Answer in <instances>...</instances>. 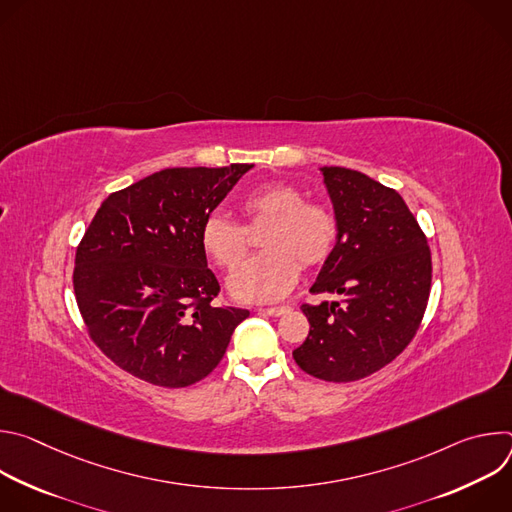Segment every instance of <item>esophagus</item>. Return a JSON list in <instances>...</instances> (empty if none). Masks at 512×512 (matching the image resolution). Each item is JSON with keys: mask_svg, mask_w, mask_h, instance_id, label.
Returning <instances> with one entry per match:
<instances>
[{"mask_svg": "<svg viewBox=\"0 0 512 512\" xmlns=\"http://www.w3.org/2000/svg\"><path fill=\"white\" fill-rule=\"evenodd\" d=\"M259 312H261V314H267V316L277 318V316L285 314V312H287V308H285V306H273V308H259Z\"/></svg>", "mask_w": 512, "mask_h": 512, "instance_id": "obj_1", "label": "esophagus"}]
</instances>
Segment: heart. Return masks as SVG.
<instances>
[{
  "instance_id": "b5f03b06",
  "label": "heart",
  "mask_w": 512,
  "mask_h": 512,
  "mask_svg": "<svg viewBox=\"0 0 512 512\" xmlns=\"http://www.w3.org/2000/svg\"><path fill=\"white\" fill-rule=\"evenodd\" d=\"M251 227L263 225V253L241 263L229 277V291L243 302L283 298L300 277V261L308 267L328 259L336 243V221L318 202L304 200L300 188L267 182L253 188L241 202ZM206 255L233 269L247 251V231L223 212H210L200 227Z\"/></svg>"
}]
</instances>
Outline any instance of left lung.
<instances>
[{"label":"left lung","instance_id":"left-lung-1","mask_svg":"<svg viewBox=\"0 0 512 512\" xmlns=\"http://www.w3.org/2000/svg\"><path fill=\"white\" fill-rule=\"evenodd\" d=\"M334 208L336 245L304 304L310 334L294 350L308 375L350 383L383 369L415 336L431 285L427 239L393 188L348 168H320Z\"/></svg>","mask_w":512,"mask_h":512}]
</instances>
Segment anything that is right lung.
<instances>
[{
  "label": "right lung",
  "mask_w": 512,
  "mask_h": 512,
  "mask_svg": "<svg viewBox=\"0 0 512 512\" xmlns=\"http://www.w3.org/2000/svg\"><path fill=\"white\" fill-rule=\"evenodd\" d=\"M251 168H168L103 200L72 281L93 342L119 369L180 389L225 356L249 312L212 306L218 281L200 227Z\"/></svg>",
  "instance_id": "add662e5"
}]
</instances>
